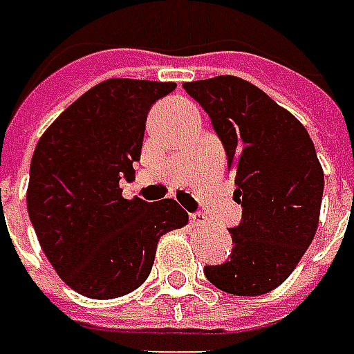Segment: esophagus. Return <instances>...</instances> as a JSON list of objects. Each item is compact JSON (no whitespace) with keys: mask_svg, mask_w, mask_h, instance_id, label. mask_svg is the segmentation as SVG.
I'll return each mask as SVG.
<instances>
[{"mask_svg":"<svg viewBox=\"0 0 354 354\" xmlns=\"http://www.w3.org/2000/svg\"><path fill=\"white\" fill-rule=\"evenodd\" d=\"M189 217H191V225H193V227H203L205 223H207V217H205L201 211H197V213H191Z\"/></svg>","mask_w":354,"mask_h":354,"instance_id":"obj_1","label":"esophagus"}]
</instances>
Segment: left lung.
I'll list each match as a JSON object with an SVG mask.
<instances>
[{"label":"left lung","instance_id":"left-lung-1","mask_svg":"<svg viewBox=\"0 0 354 354\" xmlns=\"http://www.w3.org/2000/svg\"><path fill=\"white\" fill-rule=\"evenodd\" d=\"M183 89L209 113L243 209L241 223L229 229L231 255L207 265L205 277L239 297L273 291L305 255L319 225L325 175L309 133L241 77L189 81Z\"/></svg>","mask_w":354,"mask_h":354}]
</instances>
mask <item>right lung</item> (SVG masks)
I'll return each instance as SVG.
<instances>
[{
    "mask_svg": "<svg viewBox=\"0 0 354 354\" xmlns=\"http://www.w3.org/2000/svg\"><path fill=\"white\" fill-rule=\"evenodd\" d=\"M177 85L107 80L85 91L37 141L27 211L45 257L89 299H115L149 277L161 235L181 229L187 211L173 199H123L135 179L147 113Z\"/></svg>",
    "mask_w": 354,
    "mask_h": 354,
    "instance_id": "right-lung-1",
    "label": "right lung"
}]
</instances>
